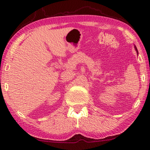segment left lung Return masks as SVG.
I'll return each instance as SVG.
<instances>
[{"instance_id":"1","label":"left lung","mask_w":150,"mask_h":150,"mask_svg":"<svg viewBox=\"0 0 150 150\" xmlns=\"http://www.w3.org/2000/svg\"><path fill=\"white\" fill-rule=\"evenodd\" d=\"M136 50H137V49H136Z\"/></svg>"}]
</instances>
